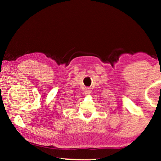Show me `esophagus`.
I'll list each match as a JSON object with an SVG mask.
<instances>
[{
  "label": "esophagus",
  "mask_w": 161,
  "mask_h": 161,
  "mask_svg": "<svg viewBox=\"0 0 161 161\" xmlns=\"http://www.w3.org/2000/svg\"><path fill=\"white\" fill-rule=\"evenodd\" d=\"M90 92H91V90H90L89 88H86L85 90V93L86 94H89Z\"/></svg>",
  "instance_id": "34e87169"
}]
</instances>
